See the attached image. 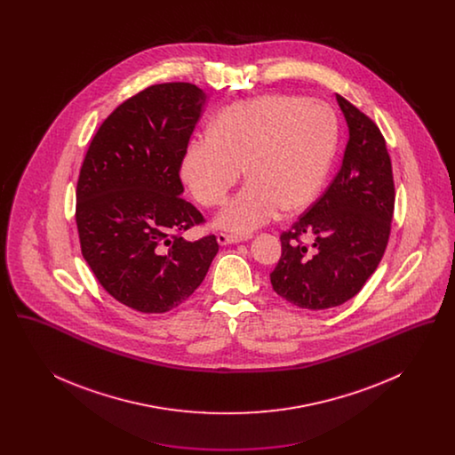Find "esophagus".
<instances>
[{
    "instance_id": "esophagus-1",
    "label": "esophagus",
    "mask_w": 455,
    "mask_h": 455,
    "mask_svg": "<svg viewBox=\"0 0 455 455\" xmlns=\"http://www.w3.org/2000/svg\"><path fill=\"white\" fill-rule=\"evenodd\" d=\"M247 238H251V235H234V234H218L217 240L220 245H228V243H237V242H242V240H247Z\"/></svg>"
}]
</instances>
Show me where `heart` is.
<instances>
[{
	"mask_svg": "<svg viewBox=\"0 0 455 455\" xmlns=\"http://www.w3.org/2000/svg\"><path fill=\"white\" fill-rule=\"evenodd\" d=\"M338 145L331 106L299 95H262L223 108L208 138L193 140L180 175L196 199L221 204L243 173L251 180L218 215L221 228L247 234L310 206L324 188Z\"/></svg>",
	"mask_w": 455,
	"mask_h": 455,
	"instance_id": "b5f03b06",
	"label": "heart"
}]
</instances>
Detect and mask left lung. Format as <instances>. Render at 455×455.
Returning a JSON list of instances; mask_svg holds the SVG:
<instances>
[{"label":"left lung","instance_id":"obj_1","mask_svg":"<svg viewBox=\"0 0 455 455\" xmlns=\"http://www.w3.org/2000/svg\"><path fill=\"white\" fill-rule=\"evenodd\" d=\"M336 100L349 130L343 165L324 195L283 232L282 258L269 275L282 299L307 310L338 307L363 288L386 252L394 215L392 164L382 132L345 97Z\"/></svg>","mask_w":455,"mask_h":455}]
</instances>
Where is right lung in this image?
I'll return each mask as SVG.
<instances>
[{
    "label": "right lung",
    "mask_w": 455,
    "mask_h": 455,
    "mask_svg": "<svg viewBox=\"0 0 455 455\" xmlns=\"http://www.w3.org/2000/svg\"><path fill=\"white\" fill-rule=\"evenodd\" d=\"M206 93L158 84L132 95L95 132L76 184L82 254L110 297L143 314L186 302L217 256L215 235L182 197L180 165Z\"/></svg>",
    "instance_id": "right-lung-1"
}]
</instances>
